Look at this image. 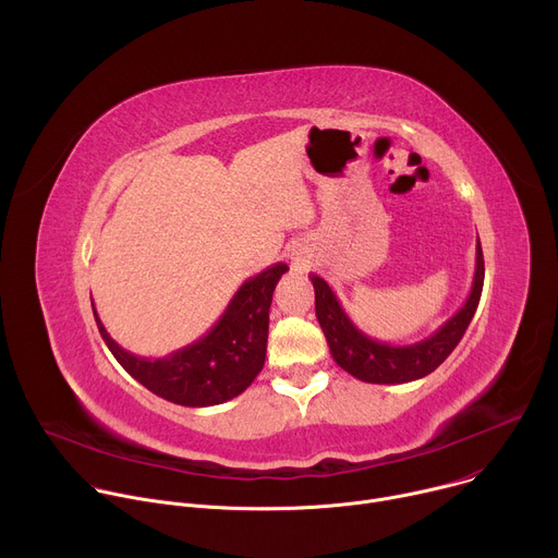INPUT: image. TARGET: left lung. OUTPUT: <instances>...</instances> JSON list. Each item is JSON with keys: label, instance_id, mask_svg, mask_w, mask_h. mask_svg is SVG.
I'll use <instances>...</instances> for the list:
<instances>
[{"label": "left lung", "instance_id": "8db88e82", "mask_svg": "<svg viewBox=\"0 0 558 558\" xmlns=\"http://www.w3.org/2000/svg\"><path fill=\"white\" fill-rule=\"evenodd\" d=\"M311 282L315 289L317 323L325 331L336 364L368 384H407L433 373L463 338L484 289V254L482 243H476L472 289L463 306L430 338L407 347H392L360 331L351 323V317L342 308L331 287L317 276H311Z\"/></svg>", "mask_w": 558, "mask_h": 558}]
</instances>
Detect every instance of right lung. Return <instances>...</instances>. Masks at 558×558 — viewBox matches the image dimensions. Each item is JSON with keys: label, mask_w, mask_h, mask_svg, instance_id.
Listing matches in <instances>:
<instances>
[{"label": "right lung", "mask_w": 558, "mask_h": 558, "mask_svg": "<svg viewBox=\"0 0 558 558\" xmlns=\"http://www.w3.org/2000/svg\"><path fill=\"white\" fill-rule=\"evenodd\" d=\"M284 271L289 267L278 263L250 278L201 340L158 360L121 349L106 331L93 304L95 320L110 353L147 390L181 407H216L241 395L263 371L271 295Z\"/></svg>", "instance_id": "1"}]
</instances>
